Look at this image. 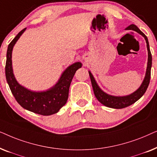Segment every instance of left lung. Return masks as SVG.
Instances as JSON below:
<instances>
[{
  "label": "left lung",
  "instance_id": "left-lung-1",
  "mask_svg": "<svg viewBox=\"0 0 157 157\" xmlns=\"http://www.w3.org/2000/svg\"><path fill=\"white\" fill-rule=\"evenodd\" d=\"M126 30H132V31L137 32V33H139L144 38L146 43H147V47L148 51L147 67V71H146L145 77L144 78L141 86L139 87V89L136 90L134 92H133L132 94H129V95L123 96H116L110 95V94H106V92H104L103 90H101V89L99 86H98V85L97 84V83H96L94 76L92 75L91 71H89V74L90 76V78H91L94 95H95L96 98H97L98 101L101 103V104H102L103 105H104V106H106L107 107H109V108L112 109H123L134 104L136 101H138L139 98L144 94L148 88V86L149 84L150 78H151L152 57L151 51H150L149 44V41H148L147 37L145 36V34L143 32H141L140 30H139V29L136 26V25H135L134 24L130 25L129 26L126 28Z\"/></svg>",
  "mask_w": 157,
  "mask_h": 157
}]
</instances>
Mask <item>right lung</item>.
<instances>
[{
	"label": "right lung",
	"instance_id": "obj_1",
	"mask_svg": "<svg viewBox=\"0 0 157 157\" xmlns=\"http://www.w3.org/2000/svg\"><path fill=\"white\" fill-rule=\"evenodd\" d=\"M26 28L19 32L8 46L6 63V77L10 91L17 102L23 108L31 112L43 116H49L59 112L66 104L68 97V91L75 73L81 68L82 63L76 62L66 68L62 73L58 82L48 90L33 91L26 89L15 78L12 66V51L16 43L24 33Z\"/></svg>",
	"mask_w": 157,
	"mask_h": 157
}]
</instances>
